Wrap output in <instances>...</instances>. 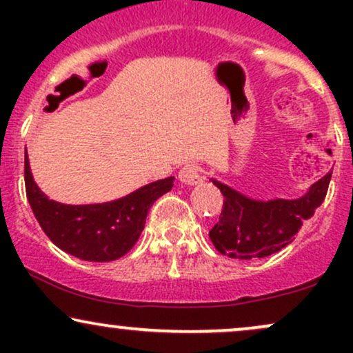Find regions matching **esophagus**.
I'll use <instances>...</instances> for the list:
<instances>
[{
	"label": "esophagus",
	"mask_w": 353,
	"mask_h": 353,
	"mask_svg": "<svg viewBox=\"0 0 353 353\" xmlns=\"http://www.w3.org/2000/svg\"><path fill=\"white\" fill-rule=\"evenodd\" d=\"M179 179L184 182V184L194 185V184H201V182L204 181V176H202V171H201L199 165L188 164L181 169Z\"/></svg>",
	"instance_id": "1"
}]
</instances>
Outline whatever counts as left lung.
Wrapping results in <instances>:
<instances>
[{
  "label": "left lung",
  "instance_id": "left-lung-1",
  "mask_svg": "<svg viewBox=\"0 0 353 353\" xmlns=\"http://www.w3.org/2000/svg\"><path fill=\"white\" fill-rule=\"evenodd\" d=\"M332 172L310 185L299 199L257 201L216 179L224 196L219 222L209 230L212 244L230 259L267 257L294 241V236L327 196Z\"/></svg>",
  "mask_w": 353,
  "mask_h": 353
}]
</instances>
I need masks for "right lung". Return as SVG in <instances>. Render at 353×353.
Returning a JSON list of instances; mask_svg holds the SVG:
<instances>
[{
    "label": "right lung",
    "instance_id": "add662e5",
    "mask_svg": "<svg viewBox=\"0 0 353 353\" xmlns=\"http://www.w3.org/2000/svg\"><path fill=\"white\" fill-rule=\"evenodd\" d=\"M24 184L34 217L50 241L64 252L89 262H111L132 249L151 205L172 189L174 177L143 185L121 199L70 205L48 199L38 188L24 156Z\"/></svg>",
    "mask_w": 353,
    "mask_h": 353
}]
</instances>
